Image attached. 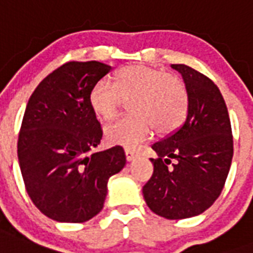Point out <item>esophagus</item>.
Returning <instances> with one entry per match:
<instances>
[{
    "instance_id": "obj_1",
    "label": "esophagus",
    "mask_w": 253,
    "mask_h": 253,
    "mask_svg": "<svg viewBox=\"0 0 253 253\" xmlns=\"http://www.w3.org/2000/svg\"><path fill=\"white\" fill-rule=\"evenodd\" d=\"M125 155H126L127 162H132V160L136 158V154H135V152H132V151L126 150V151H125Z\"/></svg>"
}]
</instances>
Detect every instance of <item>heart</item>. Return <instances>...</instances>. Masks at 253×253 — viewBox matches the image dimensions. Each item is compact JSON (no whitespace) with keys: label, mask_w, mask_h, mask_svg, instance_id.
Returning a JSON list of instances; mask_svg holds the SVG:
<instances>
[{"label":"heart","mask_w":253,"mask_h":253,"mask_svg":"<svg viewBox=\"0 0 253 253\" xmlns=\"http://www.w3.org/2000/svg\"><path fill=\"white\" fill-rule=\"evenodd\" d=\"M123 99H131L134 115L105 127V139L111 146L134 150L150 138L170 134L182 125L188 113V90L174 75L148 65L125 67L117 72L114 84L98 81L91 87L89 102L99 118H114Z\"/></svg>","instance_id":"heart-1"}]
</instances>
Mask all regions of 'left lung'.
<instances>
[{
  "label": "left lung",
  "instance_id": "8db88e82",
  "mask_svg": "<svg viewBox=\"0 0 253 253\" xmlns=\"http://www.w3.org/2000/svg\"><path fill=\"white\" fill-rule=\"evenodd\" d=\"M188 90V115L173 134L155 143L154 173L143 186L148 208L167 219L200 215L219 197L231 167L234 144L227 106L209 77L172 64ZM173 160L172 167L169 164Z\"/></svg>",
  "mask_w": 253,
  "mask_h": 253
}]
</instances>
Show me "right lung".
Instances as JSON below:
<instances>
[{"label": "right lung", "instance_id": "add662e5", "mask_svg": "<svg viewBox=\"0 0 253 253\" xmlns=\"http://www.w3.org/2000/svg\"><path fill=\"white\" fill-rule=\"evenodd\" d=\"M111 67L69 61L30 97L18 138V160L30 198L56 222L81 223L103 208L107 181L126 164L122 147L89 155L102 130L89 94Z\"/></svg>", "mask_w": 253, "mask_h": 253}]
</instances>
